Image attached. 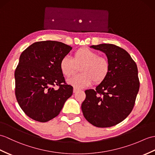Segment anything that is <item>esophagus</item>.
<instances>
[{"mask_svg": "<svg viewBox=\"0 0 155 155\" xmlns=\"http://www.w3.org/2000/svg\"><path fill=\"white\" fill-rule=\"evenodd\" d=\"M77 91H78V89L75 88H73V93H76Z\"/></svg>", "mask_w": 155, "mask_h": 155, "instance_id": "34e87169", "label": "esophagus"}]
</instances>
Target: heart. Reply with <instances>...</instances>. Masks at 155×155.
<instances>
[{
	"mask_svg": "<svg viewBox=\"0 0 155 155\" xmlns=\"http://www.w3.org/2000/svg\"><path fill=\"white\" fill-rule=\"evenodd\" d=\"M60 70L64 77H70L80 67L81 73L68 80V83L77 88H83L93 82L99 84L106 80L110 71V61L100 56L98 52L88 48H82L75 51L73 59L63 57L59 63Z\"/></svg>",
	"mask_w": 155,
	"mask_h": 155,
	"instance_id": "heart-1",
	"label": "heart"
}]
</instances>
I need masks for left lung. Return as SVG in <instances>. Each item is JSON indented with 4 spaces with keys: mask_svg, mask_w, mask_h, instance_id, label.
<instances>
[{
    "mask_svg": "<svg viewBox=\"0 0 155 155\" xmlns=\"http://www.w3.org/2000/svg\"><path fill=\"white\" fill-rule=\"evenodd\" d=\"M91 48L106 53L110 71L95 90L85 91L81 108L89 123L98 127H110L124 121L134 108L140 86L137 67L120 47L102 44Z\"/></svg>",
    "mask_w": 155,
    "mask_h": 155,
    "instance_id": "left-lung-1",
    "label": "left lung"
}]
</instances>
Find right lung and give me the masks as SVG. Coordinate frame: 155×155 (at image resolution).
<instances>
[{
	"mask_svg": "<svg viewBox=\"0 0 155 155\" xmlns=\"http://www.w3.org/2000/svg\"><path fill=\"white\" fill-rule=\"evenodd\" d=\"M71 49L62 42L42 41L20 55L14 73L15 95L21 109L32 120H52L73 94V86L67 84L59 67L61 59ZM56 85L58 89L54 88Z\"/></svg>",
	"mask_w": 155,
	"mask_h": 155,
	"instance_id": "1",
	"label": "right lung"
}]
</instances>
